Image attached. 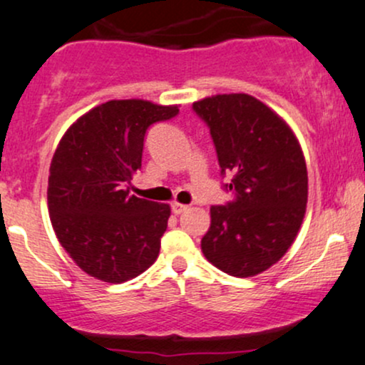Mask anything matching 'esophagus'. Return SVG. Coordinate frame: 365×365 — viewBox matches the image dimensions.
<instances>
[{"label": "esophagus", "mask_w": 365, "mask_h": 365, "mask_svg": "<svg viewBox=\"0 0 365 365\" xmlns=\"http://www.w3.org/2000/svg\"><path fill=\"white\" fill-rule=\"evenodd\" d=\"M187 209H188V206H183V204H178V202L171 204V211H173L175 215H182V212H185Z\"/></svg>", "instance_id": "1"}]
</instances>
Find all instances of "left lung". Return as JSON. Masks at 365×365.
Masks as SVG:
<instances>
[{
  "label": "left lung",
  "instance_id": "8db88e82",
  "mask_svg": "<svg viewBox=\"0 0 365 365\" xmlns=\"http://www.w3.org/2000/svg\"><path fill=\"white\" fill-rule=\"evenodd\" d=\"M207 125L223 183L233 199L211 207L200 247L217 269L237 278L262 273L290 249L307 206V168L288 125L249 94L192 104Z\"/></svg>",
  "mask_w": 365,
  "mask_h": 365
}]
</instances>
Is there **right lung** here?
I'll use <instances>...</instances> for the list:
<instances>
[{
	"mask_svg": "<svg viewBox=\"0 0 365 365\" xmlns=\"http://www.w3.org/2000/svg\"><path fill=\"white\" fill-rule=\"evenodd\" d=\"M177 106L108 101L66 130L54 153L48 207L58 240L81 269L108 283L144 273L158 259L170 206L132 195L150 125Z\"/></svg>",
	"mask_w": 365,
	"mask_h": 365,
	"instance_id": "add662e5",
	"label": "right lung"
}]
</instances>
